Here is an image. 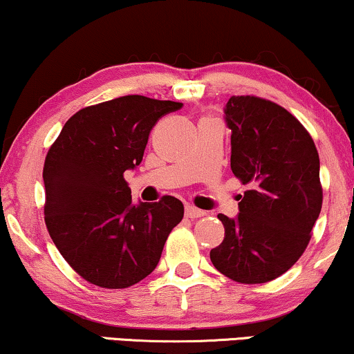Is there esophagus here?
<instances>
[{
  "label": "esophagus",
  "instance_id": "1",
  "mask_svg": "<svg viewBox=\"0 0 354 354\" xmlns=\"http://www.w3.org/2000/svg\"><path fill=\"white\" fill-rule=\"evenodd\" d=\"M185 216L190 217V219H198V217L206 216V211L198 209L195 206H185Z\"/></svg>",
  "mask_w": 354,
  "mask_h": 354
}]
</instances>
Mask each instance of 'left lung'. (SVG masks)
Wrapping results in <instances>:
<instances>
[{
	"instance_id": "1",
	"label": "left lung",
	"mask_w": 354,
	"mask_h": 354,
	"mask_svg": "<svg viewBox=\"0 0 354 354\" xmlns=\"http://www.w3.org/2000/svg\"><path fill=\"white\" fill-rule=\"evenodd\" d=\"M230 167L250 185L239 216L219 214L225 229L211 250L214 268L239 283H266L287 272L306 250L322 207L319 154L303 124L259 96H232Z\"/></svg>"
}]
</instances>
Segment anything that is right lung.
I'll use <instances>...</instances> for the list:
<instances>
[{"label": "right lung", "instance_id": "add662e5", "mask_svg": "<svg viewBox=\"0 0 354 354\" xmlns=\"http://www.w3.org/2000/svg\"><path fill=\"white\" fill-rule=\"evenodd\" d=\"M182 103L127 95L77 111L48 149L45 224L67 264L101 288H127L156 269L182 221L174 196L133 205L124 172L143 159L151 129Z\"/></svg>", "mask_w": 354, "mask_h": 354}]
</instances>
